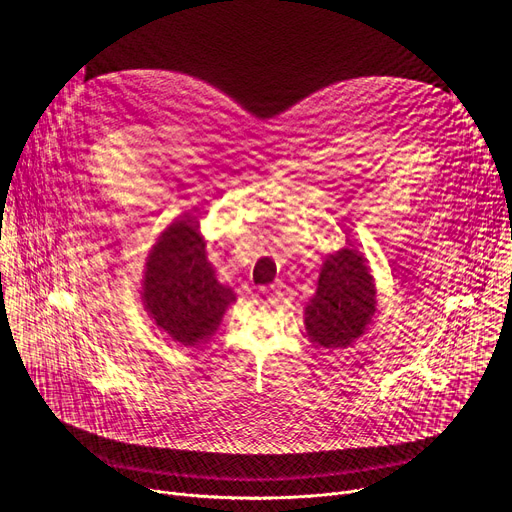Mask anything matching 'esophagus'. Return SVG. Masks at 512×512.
I'll return each instance as SVG.
<instances>
[{"mask_svg":"<svg viewBox=\"0 0 512 512\" xmlns=\"http://www.w3.org/2000/svg\"><path fill=\"white\" fill-rule=\"evenodd\" d=\"M263 291H265V294L269 296V300H279V298L283 296L281 285H277V283H275V285H271L269 289H263Z\"/></svg>","mask_w":512,"mask_h":512,"instance_id":"1","label":"esophagus"}]
</instances>
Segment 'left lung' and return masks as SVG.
Wrapping results in <instances>:
<instances>
[{
	"mask_svg": "<svg viewBox=\"0 0 512 512\" xmlns=\"http://www.w3.org/2000/svg\"><path fill=\"white\" fill-rule=\"evenodd\" d=\"M375 283L364 259L352 249L330 255L318 291L306 308V332L316 346H350L375 314Z\"/></svg>",
	"mask_w": 512,
	"mask_h": 512,
	"instance_id": "left-lung-1",
	"label": "left lung"
}]
</instances>
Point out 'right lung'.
I'll list each match as a JSON object with an SVG mask.
<instances>
[{
	"label": "right lung",
	"instance_id": "right-lung-1",
	"mask_svg": "<svg viewBox=\"0 0 512 512\" xmlns=\"http://www.w3.org/2000/svg\"><path fill=\"white\" fill-rule=\"evenodd\" d=\"M198 223L184 216L172 223L145 263L143 306L172 340L194 346L221 324L235 291L216 281L206 259Z\"/></svg>",
	"mask_w": 512,
	"mask_h": 512
}]
</instances>
